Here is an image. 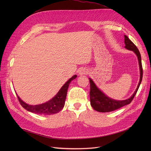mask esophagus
<instances>
[{"label": "esophagus", "instance_id": "1", "mask_svg": "<svg viewBox=\"0 0 151 151\" xmlns=\"http://www.w3.org/2000/svg\"><path fill=\"white\" fill-rule=\"evenodd\" d=\"M88 72V70H87L86 68H81V70H79V72L80 75H85V74H86Z\"/></svg>", "mask_w": 151, "mask_h": 151}]
</instances>
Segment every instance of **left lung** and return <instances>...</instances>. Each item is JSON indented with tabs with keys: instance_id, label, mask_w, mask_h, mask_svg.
I'll return each instance as SVG.
<instances>
[{
	"instance_id": "obj_1",
	"label": "left lung",
	"mask_w": 151,
	"mask_h": 151,
	"mask_svg": "<svg viewBox=\"0 0 151 151\" xmlns=\"http://www.w3.org/2000/svg\"><path fill=\"white\" fill-rule=\"evenodd\" d=\"M125 48L127 50L133 51L136 55L137 56L139 64L140 67V81L137 86L134 93L132 94V96L129 99L125 100H115L108 97L106 94H104L103 92L100 91L96 86L95 85L94 82L92 79L89 78L90 83V101L91 106L93 108L94 110L99 112H109L114 110H116L117 109H119L123 106H125L127 104H130L137 92L139 86L140 85L143 76V69L142 65L141 62V56L140 53L139 51L138 48L135 45V44L132 42V41L125 35Z\"/></svg>"
}]
</instances>
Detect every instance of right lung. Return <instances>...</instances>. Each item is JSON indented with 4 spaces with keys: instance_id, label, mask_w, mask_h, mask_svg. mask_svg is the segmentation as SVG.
<instances>
[{
    "instance_id": "add662e5",
    "label": "right lung",
    "mask_w": 151,
    "mask_h": 151,
    "mask_svg": "<svg viewBox=\"0 0 151 151\" xmlns=\"http://www.w3.org/2000/svg\"><path fill=\"white\" fill-rule=\"evenodd\" d=\"M76 75L73 76L70 79L66 82V83L62 87L58 93L52 99L49 100L48 101L43 104L30 105L22 101L21 98L17 95L18 100H19L21 106L28 111L36 114H39V115H52V114H55L61 111L63 106H64L68 86H69V84L72 80L76 78Z\"/></svg>"
}]
</instances>
